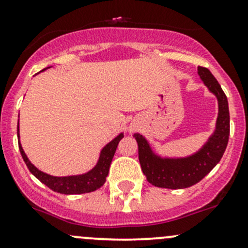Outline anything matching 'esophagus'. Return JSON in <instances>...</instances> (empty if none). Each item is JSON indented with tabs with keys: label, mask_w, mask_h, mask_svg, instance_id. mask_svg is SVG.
Listing matches in <instances>:
<instances>
[{
	"label": "esophagus",
	"mask_w": 248,
	"mask_h": 248,
	"mask_svg": "<svg viewBox=\"0 0 248 248\" xmlns=\"http://www.w3.org/2000/svg\"><path fill=\"white\" fill-rule=\"evenodd\" d=\"M136 126H134V124H131V126H129V128H128V131L129 132H134V131H136Z\"/></svg>",
	"instance_id": "1"
}]
</instances>
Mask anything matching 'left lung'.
I'll use <instances>...</instances> for the list:
<instances>
[{
	"label": "left lung",
	"instance_id": "left-lung-1",
	"mask_svg": "<svg viewBox=\"0 0 248 248\" xmlns=\"http://www.w3.org/2000/svg\"><path fill=\"white\" fill-rule=\"evenodd\" d=\"M202 81L217 98L218 115L215 131L204 145L194 154L186 157H163L154 151L150 142L141 134L136 133L138 142L139 162L146 180L161 188L180 189L198 184L221 161L229 139L228 99L221 85L211 72L198 67Z\"/></svg>",
	"mask_w": 248,
	"mask_h": 248
}]
</instances>
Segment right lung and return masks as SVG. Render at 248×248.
Returning a JSON list of instances; mask_svg holds the SVG:
<instances>
[{
    "mask_svg": "<svg viewBox=\"0 0 248 248\" xmlns=\"http://www.w3.org/2000/svg\"><path fill=\"white\" fill-rule=\"evenodd\" d=\"M50 68V67H47ZM44 68L43 71H46ZM17 138H19V150L21 154L24 162L26 163L29 170L46 186L49 187L54 192L62 194H82L90 193L96 189L101 188L106 182L107 176L109 174L110 164H111L112 157H114L115 151L117 149L120 140L124 138V133H120L119 136L115 137L111 141L108 142L103 149L101 150L98 161L96 166L91 170L79 175H68V176H52V175L46 174V172L39 170L38 168L31 163L20 144V133H19V124H17Z\"/></svg>",
    "mask_w": 248,
    "mask_h": 248,
    "instance_id": "obj_1",
    "label": "right lung"
}]
</instances>
